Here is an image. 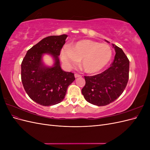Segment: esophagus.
Instances as JSON below:
<instances>
[{"mask_svg": "<svg viewBox=\"0 0 150 150\" xmlns=\"http://www.w3.org/2000/svg\"><path fill=\"white\" fill-rule=\"evenodd\" d=\"M74 76H75L76 78H79V77H81L82 76L79 74H78V73H76V74H74Z\"/></svg>", "mask_w": 150, "mask_h": 150, "instance_id": "esophagus-1", "label": "esophagus"}]
</instances>
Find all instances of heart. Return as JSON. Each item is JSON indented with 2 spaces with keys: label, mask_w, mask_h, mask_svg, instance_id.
<instances>
[{
  "label": "heart",
  "mask_w": 150,
  "mask_h": 150,
  "mask_svg": "<svg viewBox=\"0 0 150 150\" xmlns=\"http://www.w3.org/2000/svg\"><path fill=\"white\" fill-rule=\"evenodd\" d=\"M112 53L108 44L84 39L71 45L69 49H63L61 57L66 66L73 67L77 62L81 61V66L84 72L94 74L108 64Z\"/></svg>",
  "instance_id": "b5f03b06"
}]
</instances>
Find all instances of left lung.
<instances>
[{
  "mask_svg": "<svg viewBox=\"0 0 150 150\" xmlns=\"http://www.w3.org/2000/svg\"><path fill=\"white\" fill-rule=\"evenodd\" d=\"M116 54L108 69L95 76H84L82 94L88 103L98 106L108 105L123 93L129 79V61L122 50L112 45Z\"/></svg>",
  "mask_w": 150,
  "mask_h": 150,
  "instance_id": "left-lung-1",
  "label": "left lung"
}]
</instances>
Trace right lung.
Masks as SVG:
<instances>
[{"label":"right lung","mask_w":150,"mask_h":150,"mask_svg":"<svg viewBox=\"0 0 150 150\" xmlns=\"http://www.w3.org/2000/svg\"><path fill=\"white\" fill-rule=\"evenodd\" d=\"M67 35H51L40 40L27 52L21 64V80L29 98L42 106H52L64 98L68 86L75 80L74 74L62 71L58 56ZM50 53L55 62L46 67L42 56Z\"/></svg>","instance_id":"obj_1"}]
</instances>
